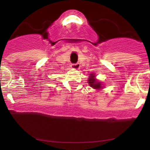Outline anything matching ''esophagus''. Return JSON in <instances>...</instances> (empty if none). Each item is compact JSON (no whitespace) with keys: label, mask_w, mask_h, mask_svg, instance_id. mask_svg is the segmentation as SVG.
Wrapping results in <instances>:
<instances>
[{"label":"esophagus","mask_w":150,"mask_h":150,"mask_svg":"<svg viewBox=\"0 0 150 150\" xmlns=\"http://www.w3.org/2000/svg\"><path fill=\"white\" fill-rule=\"evenodd\" d=\"M71 68L74 69H79L80 68V64L79 63H76V64H71Z\"/></svg>","instance_id":"esophagus-1"}]
</instances>
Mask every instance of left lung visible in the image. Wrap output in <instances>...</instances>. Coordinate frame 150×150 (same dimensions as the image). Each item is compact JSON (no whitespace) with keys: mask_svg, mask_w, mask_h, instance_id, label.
I'll return each instance as SVG.
<instances>
[{"mask_svg":"<svg viewBox=\"0 0 150 150\" xmlns=\"http://www.w3.org/2000/svg\"><path fill=\"white\" fill-rule=\"evenodd\" d=\"M88 83H89V86L94 89H101L103 88V85L101 82L97 81V79H95V76L94 74H90L89 79H88Z\"/></svg>","mask_w":150,"mask_h":150,"instance_id":"obj_1","label":"left lung"}]
</instances>
